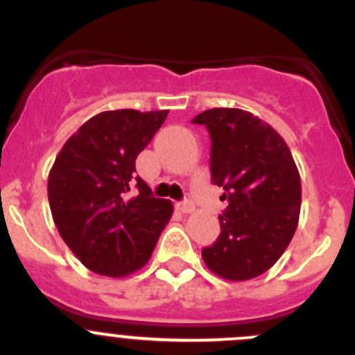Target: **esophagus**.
<instances>
[{"mask_svg": "<svg viewBox=\"0 0 355 355\" xmlns=\"http://www.w3.org/2000/svg\"><path fill=\"white\" fill-rule=\"evenodd\" d=\"M178 209L181 213H192L196 209V206H193V202L190 199H184L183 202H178Z\"/></svg>", "mask_w": 355, "mask_h": 355, "instance_id": "obj_1", "label": "esophagus"}]
</instances>
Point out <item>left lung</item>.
I'll use <instances>...</instances> for the list:
<instances>
[{"instance_id":"left-lung-1","label":"left lung","mask_w":355,"mask_h":355,"mask_svg":"<svg viewBox=\"0 0 355 355\" xmlns=\"http://www.w3.org/2000/svg\"><path fill=\"white\" fill-rule=\"evenodd\" d=\"M211 137V181L229 206L220 234L202 249L215 275L249 281L265 274L290 245L299 224L302 184L284 139L240 108H211L193 119Z\"/></svg>"}]
</instances>
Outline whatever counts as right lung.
I'll use <instances>...</instances> for the list:
<instances>
[{"label":"right lung","mask_w":355,"mask_h":355,"mask_svg":"<svg viewBox=\"0 0 355 355\" xmlns=\"http://www.w3.org/2000/svg\"><path fill=\"white\" fill-rule=\"evenodd\" d=\"M168 110H110L94 115L56 155L48 178L53 220L89 270L126 277L149 261L172 202L153 197L135 174V159L153 140ZM133 186L139 193L131 198Z\"/></svg>","instance_id":"right-lung-1"}]
</instances>
